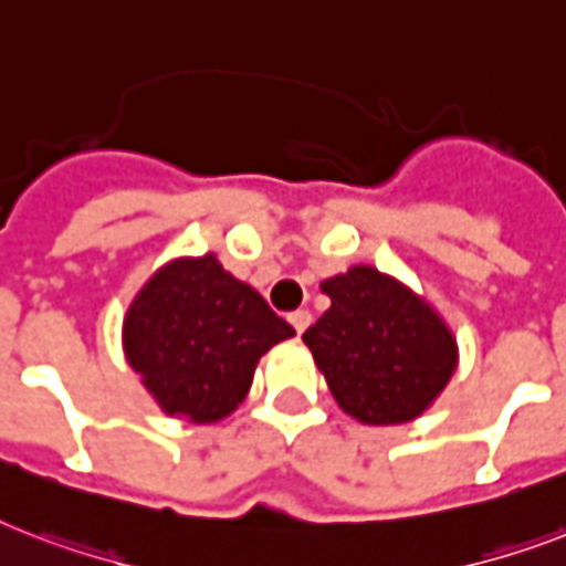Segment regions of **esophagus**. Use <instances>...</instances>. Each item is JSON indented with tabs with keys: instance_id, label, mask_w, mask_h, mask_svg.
I'll return each mask as SVG.
<instances>
[{
	"instance_id": "esophagus-1",
	"label": "esophagus",
	"mask_w": 566,
	"mask_h": 566,
	"mask_svg": "<svg viewBox=\"0 0 566 566\" xmlns=\"http://www.w3.org/2000/svg\"><path fill=\"white\" fill-rule=\"evenodd\" d=\"M291 323H293V328H296V332L302 335V332L311 326V311H293Z\"/></svg>"
}]
</instances>
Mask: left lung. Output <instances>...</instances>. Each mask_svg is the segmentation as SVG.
I'll return each mask as SVG.
<instances>
[{"label":"left lung","instance_id":"1","mask_svg":"<svg viewBox=\"0 0 566 566\" xmlns=\"http://www.w3.org/2000/svg\"><path fill=\"white\" fill-rule=\"evenodd\" d=\"M332 308L302 335L328 390L367 426L417 420L458 367V346L429 302L358 264L319 284Z\"/></svg>","mask_w":566,"mask_h":566}]
</instances>
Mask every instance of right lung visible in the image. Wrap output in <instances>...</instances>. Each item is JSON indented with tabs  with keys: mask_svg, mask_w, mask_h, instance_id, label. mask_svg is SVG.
I'll use <instances>...</instances> for the list:
<instances>
[{
	"mask_svg": "<svg viewBox=\"0 0 566 566\" xmlns=\"http://www.w3.org/2000/svg\"><path fill=\"white\" fill-rule=\"evenodd\" d=\"M258 291L217 255L179 258L140 287L123 319V349L164 413L190 422L229 417L261 355L293 337Z\"/></svg>",
	"mask_w": 566,
	"mask_h": 566,
	"instance_id": "obj_1",
	"label": "right lung"
}]
</instances>
